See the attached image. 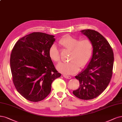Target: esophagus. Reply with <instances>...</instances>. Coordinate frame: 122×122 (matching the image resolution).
<instances>
[{
	"instance_id": "34e87169",
	"label": "esophagus",
	"mask_w": 122,
	"mask_h": 122,
	"mask_svg": "<svg viewBox=\"0 0 122 122\" xmlns=\"http://www.w3.org/2000/svg\"><path fill=\"white\" fill-rule=\"evenodd\" d=\"M63 77L64 78H66V79H71V77L70 76H68V75H63Z\"/></svg>"
}]
</instances>
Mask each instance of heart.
Instances as JSON below:
<instances>
[{"label":"heart","instance_id":"b5f03b06","mask_svg":"<svg viewBox=\"0 0 122 122\" xmlns=\"http://www.w3.org/2000/svg\"><path fill=\"white\" fill-rule=\"evenodd\" d=\"M59 42L63 47L71 51L68 62H61L57 66V70L66 75L76 73L80 66L84 67L89 61L93 53V45L88 38L79 40L76 37L68 36L61 39ZM50 58L55 62L61 61V56L56 45L53 44L49 50Z\"/></svg>","mask_w":122,"mask_h":122}]
</instances>
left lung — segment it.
Returning <instances> with one entry per match:
<instances>
[{"label": "left lung", "mask_w": 122, "mask_h": 122, "mask_svg": "<svg viewBox=\"0 0 122 122\" xmlns=\"http://www.w3.org/2000/svg\"><path fill=\"white\" fill-rule=\"evenodd\" d=\"M81 32L93 43V55L87 68L75 77L79 81L80 86L73 93L80 99L89 100L102 94L110 83L114 52L108 42L98 32L90 29Z\"/></svg>", "instance_id": "8db88e82"}]
</instances>
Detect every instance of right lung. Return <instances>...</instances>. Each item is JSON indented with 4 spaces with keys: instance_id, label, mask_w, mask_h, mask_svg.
<instances>
[{
    "instance_id": "right-lung-1",
    "label": "right lung",
    "mask_w": 122,
    "mask_h": 122,
    "mask_svg": "<svg viewBox=\"0 0 122 122\" xmlns=\"http://www.w3.org/2000/svg\"><path fill=\"white\" fill-rule=\"evenodd\" d=\"M54 36L33 32L19 40L12 48L10 66L14 84L20 94L32 102L43 100L51 84L61 77L49 56Z\"/></svg>"
}]
</instances>
